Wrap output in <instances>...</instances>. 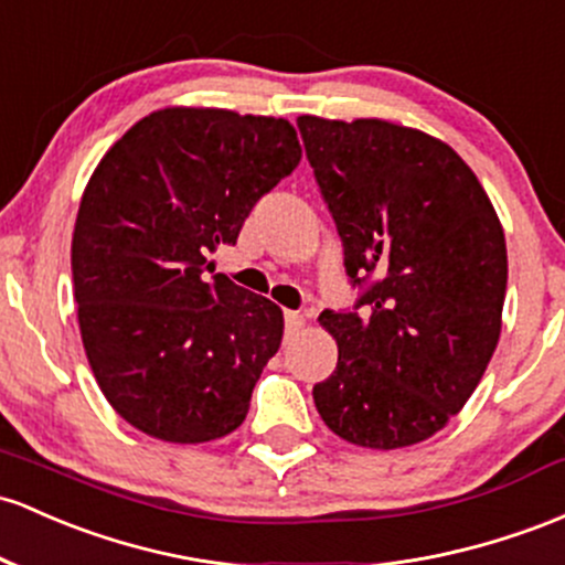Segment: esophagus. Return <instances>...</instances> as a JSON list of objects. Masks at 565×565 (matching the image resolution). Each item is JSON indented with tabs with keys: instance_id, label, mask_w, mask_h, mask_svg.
I'll return each mask as SVG.
<instances>
[{
	"instance_id": "esophagus-1",
	"label": "esophagus",
	"mask_w": 565,
	"mask_h": 565,
	"mask_svg": "<svg viewBox=\"0 0 565 565\" xmlns=\"http://www.w3.org/2000/svg\"><path fill=\"white\" fill-rule=\"evenodd\" d=\"M284 321H287V332H289V334L300 332L302 327H306V316L297 313V311H287V313H284Z\"/></svg>"
}]
</instances>
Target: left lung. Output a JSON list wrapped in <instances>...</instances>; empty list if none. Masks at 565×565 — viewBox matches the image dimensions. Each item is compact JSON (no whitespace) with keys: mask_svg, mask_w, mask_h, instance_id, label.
I'll return each mask as SVG.
<instances>
[{"mask_svg":"<svg viewBox=\"0 0 565 565\" xmlns=\"http://www.w3.org/2000/svg\"><path fill=\"white\" fill-rule=\"evenodd\" d=\"M308 163L362 287V313L319 316L338 367L313 386L345 443L394 450L437 434L501 334L507 244L491 198L445 141L377 120L297 117Z\"/></svg>","mask_w":565,"mask_h":565,"instance_id":"obj_1","label":"left lung"}]
</instances>
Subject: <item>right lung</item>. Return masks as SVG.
I'll use <instances>...</instances> for the list:
<instances>
[{"label":"right lung","mask_w":565,"mask_h":565,"mask_svg":"<svg viewBox=\"0 0 565 565\" xmlns=\"http://www.w3.org/2000/svg\"><path fill=\"white\" fill-rule=\"evenodd\" d=\"M300 158L284 117L166 107L96 166L72 235L74 300L98 388L134 429L198 445L244 424L284 313L203 276L206 254L235 244Z\"/></svg>","instance_id":"1"}]
</instances>
